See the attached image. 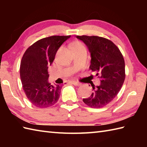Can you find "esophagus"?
I'll list each match as a JSON object with an SVG mask.
<instances>
[{"label":"esophagus","instance_id":"obj_1","mask_svg":"<svg viewBox=\"0 0 147 147\" xmlns=\"http://www.w3.org/2000/svg\"><path fill=\"white\" fill-rule=\"evenodd\" d=\"M71 83L73 84V85H75V86H80V85H82V83H79V82H76V81H73V82H71Z\"/></svg>","mask_w":147,"mask_h":147}]
</instances>
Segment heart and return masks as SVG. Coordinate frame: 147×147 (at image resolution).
I'll return each instance as SVG.
<instances>
[{
  "instance_id": "heart-1",
  "label": "heart",
  "mask_w": 147,
  "mask_h": 147,
  "mask_svg": "<svg viewBox=\"0 0 147 147\" xmlns=\"http://www.w3.org/2000/svg\"><path fill=\"white\" fill-rule=\"evenodd\" d=\"M79 47H85V46L82 42H76L71 45V48H79Z\"/></svg>"
}]
</instances>
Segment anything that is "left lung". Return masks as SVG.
<instances>
[{
    "label": "left lung",
    "instance_id": "1",
    "mask_svg": "<svg viewBox=\"0 0 147 147\" xmlns=\"http://www.w3.org/2000/svg\"><path fill=\"white\" fill-rule=\"evenodd\" d=\"M85 43L91 54L90 69L100 79V85H92L93 92L83 99L92 108L109 104L119 92L125 79V63L117 47L110 40L98 36H76Z\"/></svg>",
    "mask_w": 147,
    "mask_h": 147
}]
</instances>
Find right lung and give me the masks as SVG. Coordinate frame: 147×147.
Here are the masks:
<instances>
[{
  "instance_id": "obj_1",
  "label": "right lung",
  "mask_w": 147,
  "mask_h": 147,
  "mask_svg": "<svg viewBox=\"0 0 147 147\" xmlns=\"http://www.w3.org/2000/svg\"><path fill=\"white\" fill-rule=\"evenodd\" d=\"M69 36H51L40 39L26 49L20 64L23 89L28 100L38 108L51 107L57 102L62 86L48 82V67L57 50Z\"/></svg>"
}]
</instances>
